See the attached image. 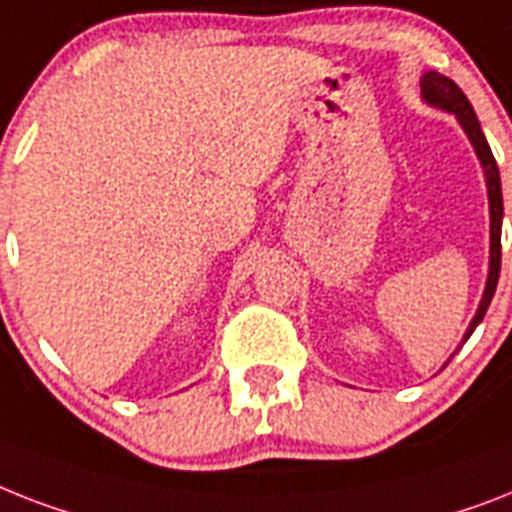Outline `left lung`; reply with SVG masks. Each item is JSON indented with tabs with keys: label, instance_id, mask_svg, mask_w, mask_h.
I'll return each mask as SVG.
<instances>
[{
	"label": "left lung",
	"instance_id": "1",
	"mask_svg": "<svg viewBox=\"0 0 512 512\" xmlns=\"http://www.w3.org/2000/svg\"><path fill=\"white\" fill-rule=\"evenodd\" d=\"M421 99L429 107L450 112V115L458 118L460 128L465 131V136H468V141H471L473 152H476V157H479L481 162V170H484V181H486V197H489V273H486V286H484V294H481L479 307H476V315H473V321L468 323V328H465L463 342L458 344V350H460V347L471 339L476 326L484 321L486 310H489V302H492L494 297V289H497V278H500V260H502L500 239H502V213H505V210H502L500 168H497V162H494L492 149H489V141H486L484 131H481L479 118H476L471 102H468V97L460 91L458 83L447 76H439L436 70H426V73L421 76ZM455 352H452V355H455ZM450 360H447V363H450Z\"/></svg>",
	"mask_w": 512,
	"mask_h": 512
}]
</instances>
